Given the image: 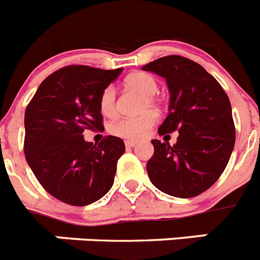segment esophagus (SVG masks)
<instances>
[{"mask_svg": "<svg viewBox=\"0 0 260 260\" xmlns=\"http://www.w3.org/2000/svg\"><path fill=\"white\" fill-rule=\"evenodd\" d=\"M137 145V141H125L126 147H134Z\"/></svg>", "mask_w": 260, "mask_h": 260, "instance_id": "34e87169", "label": "esophagus"}]
</instances>
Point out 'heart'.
<instances>
[{
	"instance_id": "b5f03b06",
	"label": "heart",
	"mask_w": 260,
	"mask_h": 260,
	"mask_svg": "<svg viewBox=\"0 0 260 260\" xmlns=\"http://www.w3.org/2000/svg\"><path fill=\"white\" fill-rule=\"evenodd\" d=\"M127 88L138 92L145 97L142 109L157 108V99L155 94L159 90V84L156 79L146 72H135L125 80ZM100 110L106 117H114L117 114V92L113 85L105 86L99 99ZM156 123V114L154 112H146L138 117H126L113 122L109 126V132L115 137L135 141L145 137L150 128Z\"/></svg>"
}]
</instances>
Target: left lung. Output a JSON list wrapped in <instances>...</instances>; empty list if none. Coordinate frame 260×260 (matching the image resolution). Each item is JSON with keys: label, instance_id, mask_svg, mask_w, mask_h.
I'll return each instance as SVG.
<instances>
[{"label": "left lung", "instance_id": "8db88e82", "mask_svg": "<svg viewBox=\"0 0 260 260\" xmlns=\"http://www.w3.org/2000/svg\"><path fill=\"white\" fill-rule=\"evenodd\" d=\"M142 70L164 77L170 90V113L157 133H179L174 146L152 139L148 177L170 196H199L218 180L234 148L229 97L203 66L184 56L159 57Z\"/></svg>", "mask_w": 260, "mask_h": 260}]
</instances>
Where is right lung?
<instances>
[{
	"label": "right lung",
	"instance_id": "add662e5",
	"mask_svg": "<svg viewBox=\"0 0 260 260\" xmlns=\"http://www.w3.org/2000/svg\"><path fill=\"white\" fill-rule=\"evenodd\" d=\"M121 71L63 67L42 81L26 108V160L42 187L68 205H89L114 183L123 141L108 135L93 145L83 134L104 130L100 94Z\"/></svg>",
	"mask_w": 260,
	"mask_h": 260
}]
</instances>
